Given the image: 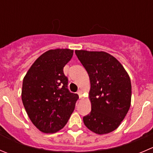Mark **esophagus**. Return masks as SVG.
Instances as JSON below:
<instances>
[{
  "instance_id": "34e87169",
  "label": "esophagus",
  "mask_w": 153,
  "mask_h": 153,
  "mask_svg": "<svg viewBox=\"0 0 153 153\" xmlns=\"http://www.w3.org/2000/svg\"><path fill=\"white\" fill-rule=\"evenodd\" d=\"M78 94V96H79V98H81V96H82V93H83V91L82 90H79L78 91V93H77Z\"/></svg>"
}]
</instances>
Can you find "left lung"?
<instances>
[{"instance_id":"obj_1","label":"left lung","mask_w":153,"mask_h":153,"mask_svg":"<svg viewBox=\"0 0 153 153\" xmlns=\"http://www.w3.org/2000/svg\"><path fill=\"white\" fill-rule=\"evenodd\" d=\"M90 81L91 111L83 117L93 132L108 134L116 129L129 110L131 84L123 66L104 51H75Z\"/></svg>"}]
</instances>
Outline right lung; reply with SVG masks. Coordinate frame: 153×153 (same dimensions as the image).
<instances>
[{
    "mask_svg": "<svg viewBox=\"0 0 153 153\" xmlns=\"http://www.w3.org/2000/svg\"><path fill=\"white\" fill-rule=\"evenodd\" d=\"M72 55L70 49L49 50L34 62L24 78V107L31 122L44 133L63 128L75 109L78 96L68 90L63 72Z\"/></svg>",
    "mask_w": 153,
    "mask_h": 153,
    "instance_id": "right-lung-1",
    "label": "right lung"
}]
</instances>
